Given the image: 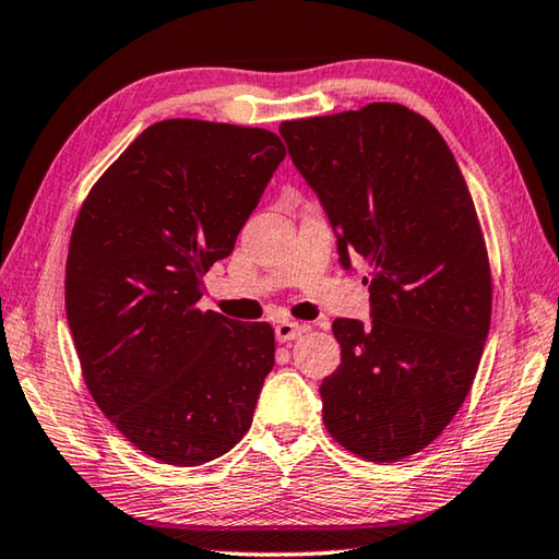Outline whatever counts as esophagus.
<instances>
[{
    "label": "esophagus",
    "instance_id": "esophagus-1",
    "mask_svg": "<svg viewBox=\"0 0 559 559\" xmlns=\"http://www.w3.org/2000/svg\"><path fill=\"white\" fill-rule=\"evenodd\" d=\"M302 332H305V326L298 322H278L276 324V338L281 344L295 342V338H298Z\"/></svg>",
    "mask_w": 559,
    "mask_h": 559
}]
</instances>
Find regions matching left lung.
I'll return each instance as SVG.
<instances>
[{
  "label": "left lung",
  "mask_w": 559,
  "mask_h": 559,
  "mask_svg": "<svg viewBox=\"0 0 559 559\" xmlns=\"http://www.w3.org/2000/svg\"><path fill=\"white\" fill-rule=\"evenodd\" d=\"M293 164L368 261L373 322L338 317L342 366L320 385L332 439L397 463L439 439L473 388L491 320V269L473 195L429 120L390 102L281 123Z\"/></svg>",
  "instance_id": "obj_1"
}]
</instances>
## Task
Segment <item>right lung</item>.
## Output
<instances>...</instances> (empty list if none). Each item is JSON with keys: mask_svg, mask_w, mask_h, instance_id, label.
Here are the masks:
<instances>
[{"mask_svg": "<svg viewBox=\"0 0 559 559\" xmlns=\"http://www.w3.org/2000/svg\"><path fill=\"white\" fill-rule=\"evenodd\" d=\"M286 157L264 128L169 118L130 142L86 193L64 266V310L86 390L164 465L193 467L249 431L276 336L201 310Z\"/></svg>", "mask_w": 559, "mask_h": 559, "instance_id": "obj_1", "label": "right lung"}]
</instances>
